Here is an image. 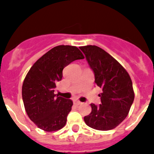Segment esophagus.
I'll use <instances>...</instances> for the list:
<instances>
[{
    "label": "esophagus",
    "instance_id": "34e87169",
    "mask_svg": "<svg viewBox=\"0 0 154 154\" xmlns=\"http://www.w3.org/2000/svg\"><path fill=\"white\" fill-rule=\"evenodd\" d=\"M74 104H76V105H80V104H81V102H80L79 100H74Z\"/></svg>",
    "mask_w": 154,
    "mask_h": 154
}]
</instances>
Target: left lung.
Segmentation results:
<instances>
[{
    "label": "left lung",
    "instance_id": "left-lung-1",
    "mask_svg": "<svg viewBox=\"0 0 154 154\" xmlns=\"http://www.w3.org/2000/svg\"><path fill=\"white\" fill-rule=\"evenodd\" d=\"M80 49L95 75V84L102 88L101 104L91 103L92 112L84 117L88 127L109 131L119 125L129 113L134 92L130 75L112 56L97 46Z\"/></svg>",
    "mask_w": 154,
    "mask_h": 154
}]
</instances>
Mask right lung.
I'll use <instances>...</instances> for the list:
<instances>
[{
	"label": "right lung",
	"mask_w": 154,
	"mask_h": 154,
	"mask_svg": "<svg viewBox=\"0 0 154 154\" xmlns=\"http://www.w3.org/2000/svg\"><path fill=\"white\" fill-rule=\"evenodd\" d=\"M83 58L77 47L60 45L43 54L30 69L22 86V97L27 116L38 128L51 132L66 125L73 101L54 92L62 80L63 69Z\"/></svg>",
	"instance_id": "1"
}]
</instances>
